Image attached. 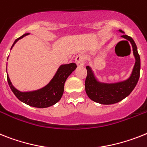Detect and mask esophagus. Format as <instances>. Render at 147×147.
<instances>
[{
	"label": "esophagus",
	"mask_w": 147,
	"mask_h": 147,
	"mask_svg": "<svg viewBox=\"0 0 147 147\" xmlns=\"http://www.w3.org/2000/svg\"><path fill=\"white\" fill-rule=\"evenodd\" d=\"M85 57L84 55H78L76 58V63L78 66H83L84 65Z\"/></svg>",
	"instance_id": "34e87169"
}]
</instances>
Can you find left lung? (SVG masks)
<instances>
[{
  "label": "left lung",
  "instance_id": "1",
  "mask_svg": "<svg viewBox=\"0 0 147 147\" xmlns=\"http://www.w3.org/2000/svg\"><path fill=\"white\" fill-rule=\"evenodd\" d=\"M119 31L124 34L122 35V37L129 40L131 44L133 55L135 58V63L132 72L128 79L113 84L102 83L98 81L92 69L89 66L86 67L87 76L85 80V90L91 100L99 104H115L124 99L132 92L140 77V59L136 44L134 39L129 36L125 35L123 30H119Z\"/></svg>",
  "mask_w": 147,
  "mask_h": 147
}]
</instances>
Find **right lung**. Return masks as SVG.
<instances>
[{"label": "right lung", "instance_id": "right-lung-1", "mask_svg": "<svg viewBox=\"0 0 147 147\" xmlns=\"http://www.w3.org/2000/svg\"><path fill=\"white\" fill-rule=\"evenodd\" d=\"M28 34H24L16 39L13 45L11 47V49H13V47L18 42V40ZM76 67L77 66L74 63L61 65L58 68L56 74L53 77L52 79L51 80L50 82L46 86L41 89H39L37 90L21 92L12 84L8 74H7V81L15 96L21 102L34 108H48V107L54 105L60 101L63 93L64 84L66 82V80L71 75V72L76 69Z\"/></svg>", "mask_w": 147, "mask_h": 147}]
</instances>
